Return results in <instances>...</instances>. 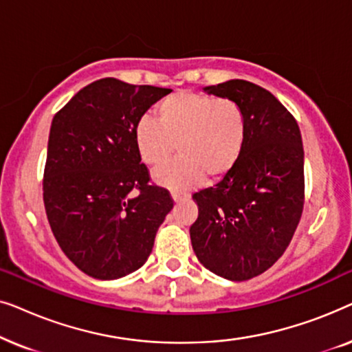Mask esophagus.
I'll list each match as a JSON object with an SVG mask.
<instances>
[{
	"label": "esophagus",
	"mask_w": 352,
	"mask_h": 352,
	"mask_svg": "<svg viewBox=\"0 0 352 352\" xmlns=\"http://www.w3.org/2000/svg\"><path fill=\"white\" fill-rule=\"evenodd\" d=\"M171 199L175 201H181V200H186L189 199V194H184V192H177V190H173L171 192Z\"/></svg>",
	"instance_id": "obj_1"
}]
</instances>
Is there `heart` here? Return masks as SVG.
<instances>
[{"instance_id":"1","label":"heart","mask_w":352,"mask_h":352,"mask_svg":"<svg viewBox=\"0 0 352 352\" xmlns=\"http://www.w3.org/2000/svg\"><path fill=\"white\" fill-rule=\"evenodd\" d=\"M157 120L142 117L133 136L139 157L151 168L166 165L175 151L179 153V160L153 175L162 186L187 189L204 177L223 179L243 151L247 120L234 100L176 93L162 100Z\"/></svg>"}]
</instances>
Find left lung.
Instances as JSON below:
<instances>
[{"label": "left lung", "mask_w": 352, "mask_h": 352, "mask_svg": "<svg viewBox=\"0 0 352 352\" xmlns=\"http://www.w3.org/2000/svg\"><path fill=\"white\" fill-rule=\"evenodd\" d=\"M205 93L237 102L247 120L232 171L192 199L199 218L190 242L199 261L228 280L267 271L295 234L305 200V151L290 112L261 86L229 80Z\"/></svg>", "instance_id": "obj_1"}]
</instances>
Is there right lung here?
<instances>
[{
  "mask_svg": "<svg viewBox=\"0 0 352 352\" xmlns=\"http://www.w3.org/2000/svg\"><path fill=\"white\" fill-rule=\"evenodd\" d=\"M171 89L102 78L80 89L52 120L43 200L52 234L80 271L115 280L138 271L173 208L148 186L134 126Z\"/></svg>",
  "mask_w": 352,
  "mask_h": 352,
  "instance_id": "obj_1",
  "label": "right lung"
}]
</instances>
